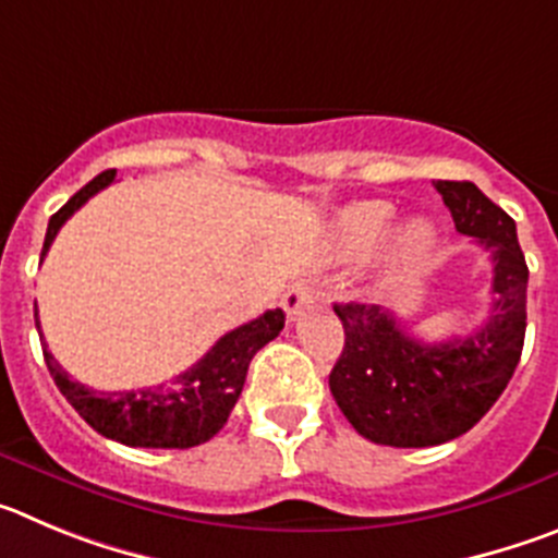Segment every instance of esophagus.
<instances>
[{
  "mask_svg": "<svg viewBox=\"0 0 558 558\" xmlns=\"http://www.w3.org/2000/svg\"><path fill=\"white\" fill-rule=\"evenodd\" d=\"M314 300H316V286L308 283V280H298V283H291L289 289H286L280 305H283L289 319H298L300 311H303L305 305L314 303Z\"/></svg>",
  "mask_w": 558,
  "mask_h": 558,
  "instance_id": "esophagus-1",
  "label": "esophagus"
}]
</instances>
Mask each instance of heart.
<instances>
[{
	"label": "heart",
	"mask_w": 558,
	"mask_h": 558,
	"mask_svg": "<svg viewBox=\"0 0 558 558\" xmlns=\"http://www.w3.org/2000/svg\"><path fill=\"white\" fill-rule=\"evenodd\" d=\"M398 219L395 205L384 199H369V203L350 205L339 214L336 222V239H339L341 253H366L384 239ZM436 247V228L425 219H414L405 228L398 230L395 247L389 253V264L395 269L420 267Z\"/></svg>",
	"instance_id": "1"
}]
</instances>
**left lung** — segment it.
<instances>
[{
	"mask_svg": "<svg viewBox=\"0 0 558 558\" xmlns=\"http://www.w3.org/2000/svg\"><path fill=\"white\" fill-rule=\"evenodd\" d=\"M436 192L456 230L492 258V311L470 336L420 341L395 311L336 303L344 348L330 369V391L364 439L391 448H430L466 434L504 395L525 339L529 267L514 219L475 183L439 180Z\"/></svg>",
	"mask_w": 558,
	"mask_h": 558,
	"instance_id": "obj_1",
	"label": "left lung"
}]
</instances>
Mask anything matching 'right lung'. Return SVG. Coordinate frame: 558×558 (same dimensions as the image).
Wrapping results in <instances>:
<instances>
[{
  "instance_id": "right-lung-1",
  "label": "right lung",
  "mask_w": 558,
  "mask_h": 558,
  "mask_svg": "<svg viewBox=\"0 0 558 558\" xmlns=\"http://www.w3.org/2000/svg\"><path fill=\"white\" fill-rule=\"evenodd\" d=\"M113 178H117V169L97 174L58 214H52L47 239H44L41 258L49 253L63 222L72 217L80 205H85L94 194L102 192L105 185L113 183ZM283 311H267V314H260L253 323L225 333L197 364L189 366L178 378H172L169 384L149 386V389H88L80 380L69 378L66 369L47 350V341H44V359H47L49 375L58 384L60 395L74 405V411L97 434L130 445V448L183 450L203 445V441H208L210 436L222 430L235 400H239L244 389L250 361L267 341H272L283 330ZM35 328H41L38 311H35Z\"/></svg>"
}]
</instances>
